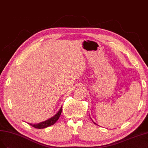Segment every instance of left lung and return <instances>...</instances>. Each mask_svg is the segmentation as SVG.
<instances>
[{"instance_id":"obj_1","label":"left lung","mask_w":148,"mask_h":148,"mask_svg":"<svg viewBox=\"0 0 148 148\" xmlns=\"http://www.w3.org/2000/svg\"><path fill=\"white\" fill-rule=\"evenodd\" d=\"M94 123H95V122H94ZM95 124H96V123H95Z\"/></svg>"}]
</instances>
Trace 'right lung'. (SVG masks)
I'll list each match as a JSON object with an SVG mask.
<instances>
[{"label":"right lung","instance_id":"obj_1","mask_svg":"<svg viewBox=\"0 0 148 148\" xmlns=\"http://www.w3.org/2000/svg\"><path fill=\"white\" fill-rule=\"evenodd\" d=\"M61 112H62V108H61L60 109V111H58V112L57 113L54 117H51V119H49V120H47L46 121L40 122L39 123H37V124H32V123H29V124L30 125H31L32 127L36 128H38V129H42V128L48 127L49 126L53 125L54 123L58 120L60 116H61Z\"/></svg>","mask_w":148,"mask_h":148}]
</instances>
